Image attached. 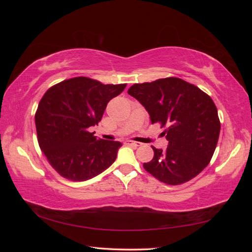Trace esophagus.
<instances>
[{"label": "esophagus", "instance_id": "34e87169", "mask_svg": "<svg viewBox=\"0 0 252 252\" xmlns=\"http://www.w3.org/2000/svg\"><path fill=\"white\" fill-rule=\"evenodd\" d=\"M125 144H126V145H129V146H133V147H138V146H141V145H142V143L133 142V141H130V140L125 141Z\"/></svg>", "mask_w": 252, "mask_h": 252}]
</instances>
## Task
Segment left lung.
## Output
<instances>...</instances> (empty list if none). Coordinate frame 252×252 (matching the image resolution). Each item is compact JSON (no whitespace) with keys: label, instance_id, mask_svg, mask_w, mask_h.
Listing matches in <instances>:
<instances>
[{"label":"left lung","instance_id":"left-lung-1","mask_svg":"<svg viewBox=\"0 0 252 252\" xmlns=\"http://www.w3.org/2000/svg\"><path fill=\"white\" fill-rule=\"evenodd\" d=\"M128 94L147 110L151 124L166 127V150L154 149V158L143 166L158 181L180 185L196 177L216 150L220 124L211 97L179 78L134 84Z\"/></svg>","mask_w":252,"mask_h":252}]
</instances>
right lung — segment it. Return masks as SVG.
<instances>
[{
  "label": "right lung",
  "mask_w": 252,
  "mask_h": 252,
  "mask_svg": "<svg viewBox=\"0 0 252 252\" xmlns=\"http://www.w3.org/2000/svg\"><path fill=\"white\" fill-rule=\"evenodd\" d=\"M126 84L104 85L78 77L49 88L37 106V142L50 165L62 177L86 181L116 161L122 143L94 136L89 128L97 125L111 98Z\"/></svg>",
  "instance_id": "right-lung-1"
}]
</instances>
